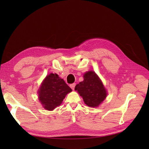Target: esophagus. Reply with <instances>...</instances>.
Returning a JSON list of instances; mask_svg holds the SVG:
<instances>
[{"label":"esophagus","mask_w":149,"mask_h":149,"mask_svg":"<svg viewBox=\"0 0 149 149\" xmlns=\"http://www.w3.org/2000/svg\"><path fill=\"white\" fill-rule=\"evenodd\" d=\"M75 86V83H72V84H70V87L72 90H74Z\"/></svg>","instance_id":"34e87169"}]
</instances>
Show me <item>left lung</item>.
<instances>
[{
	"label": "left lung",
	"mask_w": 149,
	"mask_h": 149,
	"mask_svg": "<svg viewBox=\"0 0 149 149\" xmlns=\"http://www.w3.org/2000/svg\"><path fill=\"white\" fill-rule=\"evenodd\" d=\"M75 90L83 97L84 103L91 107L99 106L107 95L102 82L93 71L86 72L84 80L75 86Z\"/></svg>",
	"instance_id": "1"
}]
</instances>
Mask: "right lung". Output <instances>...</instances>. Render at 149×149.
Returning a JSON list of instances; mask_svg holds the SVG:
<instances>
[{
  "instance_id": "1",
  "label": "right lung",
  "mask_w": 149,
  "mask_h": 149,
  "mask_svg": "<svg viewBox=\"0 0 149 149\" xmlns=\"http://www.w3.org/2000/svg\"><path fill=\"white\" fill-rule=\"evenodd\" d=\"M72 91L56 74L46 76L38 91V98L45 109L52 111L61 104L67 93Z\"/></svg>"
}]
</instances>
